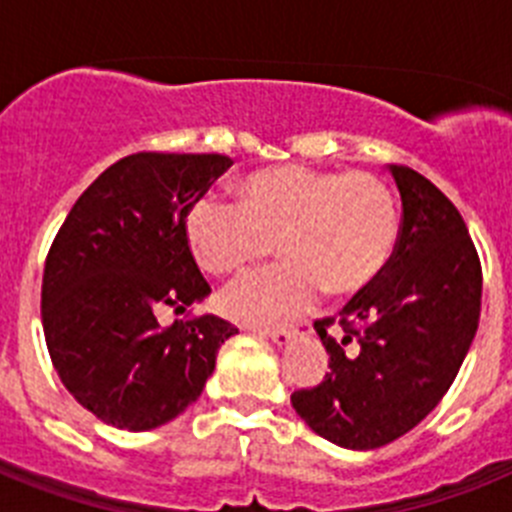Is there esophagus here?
<instances>
[{
  "label": "esophagus",
  "instance_id": "1",
  "mask_svg": "<svg viewBox=\"0 0 512 512\" xmlns=\"http://www.w3.org/2000/svg\"><path fill=\"white\" fill-rule=\"evenodd\" d=\"M307 323H300L295 325V328H277V330H261V336H266L269 341H274L277 346H284V343H289L292 338H297L305 330Z\"/></svg>",
  "mask_w": 512,
  "mask_h": 512
}]
</instances>
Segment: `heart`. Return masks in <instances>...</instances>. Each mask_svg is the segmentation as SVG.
<instances>
[{"mask_svg": "<svg viewBox=\"0 0 512 512\" xmlns=\"http://www.w3.org/2000/svg\"><path fill=\"white\" fill-rule=\"evenodd\" d=\"M400 233L390 187L366 171L302 164L259 169L233 189V205L197 200L184 215V241L205 274L238 277L271 243L282 264L235 284L223 310L235 323L271 328L295 320L320 292L346 297L372 287L390 266Z\"/></svg>", "mask_w": 512, "mask_h": 512, "instance_id": "obj_1", "label": "heart"}]
</instances>
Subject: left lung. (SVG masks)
Here are the masks:
<instances>
[{"instance_id": "obj_1", "label": "left lung", "mask_w": 512, "mask_h": 512, "mask_svg": "<svg viewBox=\"0 0 512 512\" xmlns=\"http://www.w3.org/2000/svg\"><path fill=\"white\" fill-rule=\"evenodd\" d=\"M402 223L390 266L341 310L315 323L330 372L292 392L318 436L369 451L413 431L459 374L479 325L482 266L454 202L408 166H390Z\"/></svg>"}]
</instances>
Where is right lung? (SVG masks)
Here are the masks:
<instances>
[{"instance_id":"right-lung-1","label":"right lung","mask_w":512,"mask_h":512,"mask_svg":"<svg viewBox=\"0 0 512 512\" xmlns=\"http://www.w3.org/2000/svg\"><path fill=\"white\" fill-rule=\"evenodd\" d=\"M220 153H133L87 187L43 271V330L63 387L102 423L151 431L192 405L238 328L187 312L210 284L184 241V215L230 169Z\"/></svg>"}]
</instances>
